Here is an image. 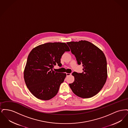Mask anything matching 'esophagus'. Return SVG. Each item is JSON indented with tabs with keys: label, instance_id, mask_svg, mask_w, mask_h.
<instances>
[{
	"label": "esophagus",
	"instance_id": "1",
	"mask_svg": "<svg viewBox=\"0 0 128 128\" xmlns=\"http://www.w3.org/2000/svg\"><path fill=\"white\" fill-rule=\"evenodd\" d=\"M71 75V74L70 73H66V75H67V76H70Z\"/></svg>",
	"mask_w": 128,
	"mask_h": 128
}]
</instances>
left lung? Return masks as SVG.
<instances>
[{
    "mask_svg": "<svg viewBox=\"0 0 128 128\" xmlns=\"http://www.w3.org/2000/svg\"><path fill=\"white\" fill-rule=\"evenodd\" d=\"M75 56L77 63L82 64V73L74 72L73 83L69 84L78 96L88 98L94 96L102 89L107 77V62L103 51L87 41L67 43Z\"/></svg>",
    "mask_w": 128,
    "mask_h": 128,
    "instance_id": "obj_1",
    "label": "left lung"
}]
</instances>
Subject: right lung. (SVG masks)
Here are the masks:
<instances>
[{
  "label": "right lung",
  "instance_id": "right-lung-1",
  "mask_svg": "<svg viewBox=\"0 0 128 128\" xmlns=\"http://www.w3.org/2000/svg\"><path fill=\"white\" fill-rule=\"evenodd\" d=\"M70 49L65 43H48L32 49L24 71L25 82L30 92L38 99L48 100L57 94L66 74L53 70L56 64L61 66L60 58Z\"/></svg>",
  "mask_w": 128,
  "mask_h": 128
}]
</instances>
